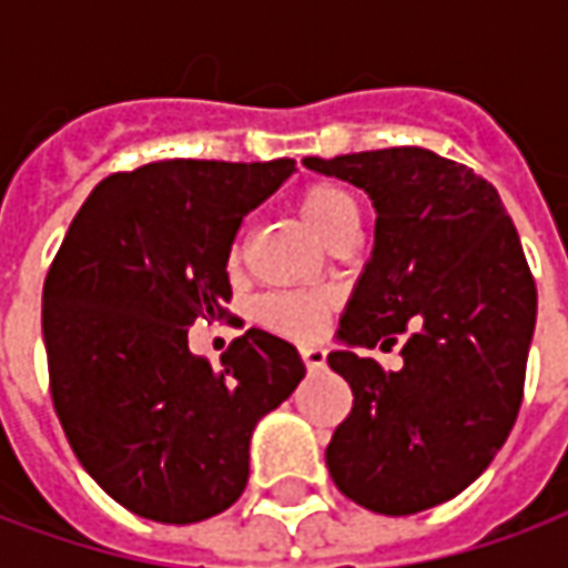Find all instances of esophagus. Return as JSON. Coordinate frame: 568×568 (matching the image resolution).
<instances>
[{
  "instance_id": "34e87169",
  "label": "esophagus",
  "mask_w": 568,
  "mask_h": 568,
  "mask_svg": "<svg viewBox=\"0 0 568 568\" xmlns=\"http://www.w3.org/2000/svg\"><path fill=\"white\" fill-rule=\"evenodd\" d=\"M301 358L310 371L325 368V349H320V346H301Z\"/></svg>"
}]
</instances>
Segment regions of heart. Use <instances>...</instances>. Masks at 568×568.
Returning <instances> with one entry per match:
<instances>
[{
  "instance_id": "heart-1",
  "label": "heart",
  "mask_w": 568,
  "mask_h": 568,
  "mask_svg": "<svg viewBox=\"0 0 568 568\" xmlns=\"http://www.w3.org/2000/svg\"><path fill=\"white\" fill-rule=\"evenodd\" d=\"M297 212L313 234L325 246H337L341 240L358 236L362 206L358 197L341 182H313L301 191ZM240 261V243L231 248V264ZM332 310V297L320 292H271L258 301L255 316L264 328L292 341H313L325 332Z\"/></svg>"
}]
</instances>
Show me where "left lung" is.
Masks as SVG:
<instances>
[{"label":"left lung","mask_w":568,"mask_h":568,"mask_svg":"<svg viewBox=\"0 0 568 568\" xmlns=\"http://www.w3.org/2000/svg\"><path fill=\"white\" fill-rule=\"evenodd\" d=\"M310 170L362 187L374 252L328 356L353 389L325 463L346 499L389 517L426 511L484 475L524 402L536 280L499 191L435 151H358ZM406 337L398 372L356 348Z\"/></svg>","instance_id":"left-lung-1"}]
</instances>
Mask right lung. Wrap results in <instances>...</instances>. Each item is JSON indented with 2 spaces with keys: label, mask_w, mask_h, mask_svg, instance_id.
Returning <instances> with one entry per match:
<instances>
[{
  "label": "right lung",
  "mask_w": 568,
  "mask_h": 568,
  "mask_svg": "<svg viewBox=\"0 0 568 568\" xmlns=\"http://www.w3.org/2000/svg\"><path fill=\"white\" fill-rule=\"evenodd\" d=\"M295 161H158L93 187L42 292L51 398L84 471L128 511L197 524L248 480V438L304 377L297 349L248 328L222 368L187 349L224 320L240 224Z\"/></svg>",
  "instance_id": "1"
}]
</instances>
